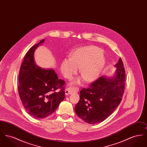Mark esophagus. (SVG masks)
I'll use <instances>...</instances> for the list:
<instances>
[{
  "mask_svg": "<svg viewBox=\"0 0 147 147\" xmlns=\"http://www.w3.org/2000/svg\"><path fill=\"white\" fill-rule=\"evenodd\" d=\"M77 90V88H73V87H70V88H68V89H67L65 90V94L66 95H70V94H71L73 93V92H76Z\"/></svg>",
  "mask_w": 147,
  "mask_h": 147,
  "instance_id": "obj_1",
  "label": "esophagus"
}]
</instances>
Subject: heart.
Here are the masks:
<instances>
[{
  "label": "heart",
  "mask_w": 147,
  "mask_h": 147,
  "mask_svg": "<svg viewBox=\"0 0 147 147\" xmlns=\"http://www.w3.org/2000/svg\"><path fill=\"white\" fill-rule=\"evenodd\" d=\"M105 64L102 50L96 46L80 47L70 54V58H65L61 64L60 69L63 77L71 79L79 73L81 77L73 80L70 84H79L83 79L86 83H91L99 77Z\"/></svg>",
  "instance_id": "1"
}]
</instances>
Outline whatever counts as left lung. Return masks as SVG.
<instances>
[{
    "label": "left lung",
    "instance_id": "left-lung-1",
    "mask_svg": "<svg viewBox=\"0 0 147 147\" xmlns=\"http://www.w3.org/2000/svg\"><path fill=\"white\" fill-rule=\"evenodd\" d=\"M115 67L116 70L113 76L100 77L89 88L80 91L75 111L85 122L95 124L104 121L120 104L125 81V70L121 58Z\"/></svg>",
    "mask_w": 147,
    "mask_h": 147
}]
</instances>
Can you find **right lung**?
Here are the masks:
<instances>
[{
    "label": "right lung",
    "mask_w": 147,
    "mask_h": 147,
    "mask_svg": "<svg viewBox=\"0 0 147 147\" xmlns=\"http://www.w3.org/2000/svg\"><path fill=\"white\" fill-rule=\"evenodd\" d=\"M44 41L43 39L29 49L19 76L18 91L22 103L30 115L38 119L52 114L65 98V82L58 78L53 69H43L35 63V50ZM59 88L61 90L55 92Z\"/></svg>",
    "instance_id": "add662e5"
}]
</instances>
